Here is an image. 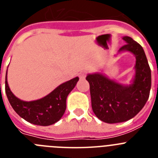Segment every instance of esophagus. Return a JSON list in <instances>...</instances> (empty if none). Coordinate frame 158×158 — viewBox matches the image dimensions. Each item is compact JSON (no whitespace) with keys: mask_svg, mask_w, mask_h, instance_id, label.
Listing matches in <instances>:
<instances>
[{"mask_svg":"<svg viewBox=\"0 0 158 158\" xmlns=\"http://www.w3.org/2000/svg\"><path fill=\"white\" fill-rule=\"evenodd\" d=\"M86 74H87L86 71H82V72L80 73V74H79V77H80V79H85L86 77Z\"/></svg>","mask_w":158,"mask_h":158,"instance_id":"34e87169","label":"esophagus"}]
</instances>
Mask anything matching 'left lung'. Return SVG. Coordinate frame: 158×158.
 Returning <instances> with one entry per match:
<instances>
[{"mask_svg": "<svg viewBox=\"0 0 158 158\" xmlns=\"http://www.w3.org/2000/svg\"><path fill=\"white\" fill-rule=\"evenodd\" d=\"M126 44L119 51H128L136 57L135 76L131 85H122L100 73L89 74L92 108L103 122L127 121L142 109L150 96L151 70L142 46L131 37L123 38Z\"/></svg>", "mask_w": 158, "mask_h": 158, "instance_id": "obj_1", "label": "left lung"}]
</instances>
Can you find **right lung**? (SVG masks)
<instances>
[{
    "instance_id": "1",
    "label": "right lung",
    "mask_w": 158,
    "mask_h": 158,
    "mask_svg": "<svg viewBox=\"0 0 158 158\" xmlns=\"http://www.w3.org/2000/svg\"><path fill=\"white\" fill-rule=\"evenodd\" d=\"M79 78L71 79L43 98L34 101H23L14 96L8 87L7 73L5 77V93L14 111L27 122L35 125L49 126L62 118L66 108V98L76 85Z\"/></svg>"
}]
</instances>
